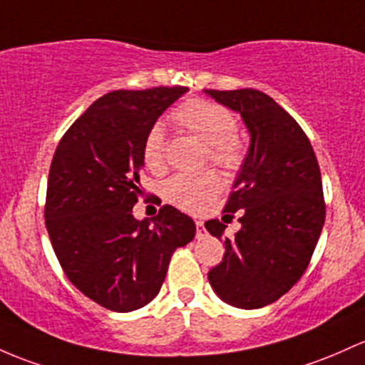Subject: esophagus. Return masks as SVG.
<instances>
[{
	"instance_id": "34e87169",
	"label": "esophagus",
	"mask_w": 365,
	"mask_h": 365,
	"mask_svg": "<svg viewBox=\"0 0 365 365\" xmlns=\"http://www.w3.org/2000/svg\"><path fill=\"white\" fill-rule=\"evenodd\" d=\"M204 232H206V228H204V223L201 222V220H197V222H195V237H202L204 235Z\"/></svg>"
}]
</instances>
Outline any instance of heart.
Instances as JSON below:
<instances>
[{"label": "heart", "mask_w": 365, "mask_h": 365, "mask_svg": "<svg viewBox=\"0 0 365 365\" xmlns=\"http://www.w3.org/2000/svg\"><path fill=\"white\" fill-rule=\"evenodd\" d=\"M176 126L195 135L206 143V159L227 175L237 173L246 159V145L235 131L237 119L227 107L207 100L192 98L176 107L171 114ZM143 164L154 173L166 166V140L161 124L147 131L142 143ZM220 190V178L213 171L195 175H175L163 185L168 202L185 211H197Z\"/></svg>", "instance_id": "1"}]
</instances>
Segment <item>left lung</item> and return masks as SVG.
<instances>
[{
  "label": "left lung",
  "instance_id": "8db88e82",
  "mask_svg": "<svg viewBox=\"0 0 365 365\" xmlns=\"http://www.w3.org/2000/svg\"><path fill=\"white\" fill-rule=\"evenodd\" d=\"M206 93L239 112L251 135L223 210L241 211V230L228 239L220 220L204 223L225 242L207 279L228 305L253 310L277 302L307 270L326 220L322 178L305 131L274 98L253 88Z\"/></svg>",
  "mask_w": 365,
  "mask_h": 365
}]
</instances>
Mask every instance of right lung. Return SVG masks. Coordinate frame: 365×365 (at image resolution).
<instances>
[{"instance_id":"1","label":"right lung","mask_w":365,"mask_h":365,"mask_svg":"<svg viewBox=\"0 0 365 365\" xmlns=\"http://www.w3.org/2000/svg\"><path fill=\"white\" fill-rule=\"evenodd\" d=\"M185 86L115 90L91 103L58 142L48 175L45 220L67 279L112 312L155 298L171 255L195 235L190 216L164 204L137 220L142 143Z\"/></svg>"}]
</instances>
